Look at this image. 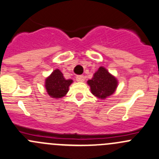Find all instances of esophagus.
<instances>
[{
    "mask_svg": "<svg viewBox=\"0 0 159 159\" xmlns=\"http://www.w3.org/2000/svg\"><path fill=\"white\" fill-rule=\"evenodd\" d=\"M76 80H77L78 82H83L84 81L85 78H84V76H82V75H79V76H76Z\"/></svg>",
    "mask_w": 159,
    "mask_h": 159,
    "instance_id": "34e87169",
    "label": "esophagus"
}]
</instances>
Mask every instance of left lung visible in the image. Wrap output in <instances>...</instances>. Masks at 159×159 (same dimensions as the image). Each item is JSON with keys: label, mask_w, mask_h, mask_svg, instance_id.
I'll list each match as a JSON object with an SVG mask.
<instances>
[{"label": "left lung", "mask_w": 159, "mask_h": 159, "mask_svg": "<svg viewBox=\"0 0 159 159\" xmlns=\"http://www.w3.org/2000/svg\"><path fill=\"white\" fill-rule=\"evenodd\" d=\"M91 93L100 99H105L112 95L117 87V79L104 67L100 66L93 74V77L87 81Z\"/></svg>", "instance_id": "left-lung-1"}]
</instances>
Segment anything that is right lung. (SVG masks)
<instances>
[{
    "label": "right lung",
    "instance_id": "obj_1",
    "mask_svg": "<svg viewBox=\"0 0 159 159\" xmlns=\"http://www.w3.org/2000/svg\"><path fill=\"white\" fill-rule=\"evenodd\" d=\"M72 80H66L59 70H55L45 83L47 93L52 98L63 97L69 91V86L73 83Z\"/></svg>",
    "mask_w": 159,
    "mask_h": 159
}]
</instances>
